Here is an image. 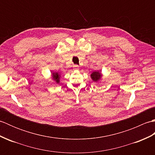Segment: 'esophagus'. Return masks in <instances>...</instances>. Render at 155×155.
Instances as JSON below:
<instances>
[{
    "mask_svg": "<svg viewBox=\"0 0 155 155\" xmlns=\"http://www.w3.org/2000/svg\"><path fill=\"white\" fill-rule=\"evenodd\" d=\"M73 67H74V69H75V70H78V69H79V67H78V66L77 65V64H74L73 66Z\"/></svg>",
    "mask_w": 155,
    "mask_h": 155,
    "instance_id": "1",
    "label": "esophagus"
}]
</instances>
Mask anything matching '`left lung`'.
<instances>
[{"instance_id": "obj_1", "label": "left lung", "mask_w": 155, "mask_h": 155, "mask_svg": "<svg viewBox=\"0 0 155 155\" xmlns=\"http://www.w3.org/2000/svg\"><path fill=\"white\" fill-rule=\"evenodd\" d=\"M91 77L93 81L97 82L98 80H100V78L102 77V74L101 73V72L99 71H94L91 74Z\"/></svg>"}]
</instances>
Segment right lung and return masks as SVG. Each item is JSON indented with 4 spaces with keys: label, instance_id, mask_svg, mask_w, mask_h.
Wrapping results in <instances>:
<instances>
[{
    "label": "right lung",
    "instance_id": "right-lung-1",
    "mask_svg": "<svg viewBox=\"0 0 155 155\" xmlns=\"http://www.w3.org/2000/svg\"><path fill=\"white\" fill-rule=\"evenodd\" d=\"M60 77L61 76L58 72H52V77L57 83H58L59 81H60Z\"/></svg>",
    "mask_w": 155,
    "mask_h": 155
}]
</instances>
